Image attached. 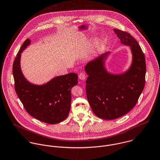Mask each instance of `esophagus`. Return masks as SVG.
<instances>
[{
	"mask_svg": "<svg viewBox=\"0 0 160 160\" xmlns=\"http://www.w3.org/2000/svg\"><path fill=\"white\" fill-rule=\"evenodd\" d=\"M79 78L81 80H84L86 79V74L84 73H80L79 74Z\"/></svg>",
	"mask_w": 160,
	"mask_h": 160,
	"instance_id": "34e87169",
	"label": "esophagus"
}]
</instances>
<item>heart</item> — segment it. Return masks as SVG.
<instances>
[{
	"mask_svg": "<svg viewBox=\"0 0 160 160\" xmlns=\"http://www.w3.org/2000/svg\"><path fill=\"white\" fill-rule=\"evenodd\" d=\"M99 44H100V40H99V39H96V40L94 41L93 43L92 44V49L93 51L96 50V49L98 48Z\"/></svg>",
	"mask_w": 160,
	"mask_h": 160,
	"instance_id": "1",
	"label": "heart"
}]
</instances>
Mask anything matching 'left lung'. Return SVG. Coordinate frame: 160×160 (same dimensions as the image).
<instances>
[{
    "label": "left lung",
    "instance_id": "obj_1",
    "mask_svg": "<svg viewBox=\"0 0 160 160\" xmlns=\"http://www.w3.org/2000/svg\"><path fill=\"white\" fill-rule=\"evenodd\" d=\"M121 43L131 47L132 61L130 68L120 74L108 73L104 59L109 52L88 62L85 70L88 103L98 117L113 120L127 114L135 106L145 86V56L136 40L129 33L114 29Z\"/></svg>",
    "mask_w": 160,
    "mask_h": 160
}]
</instances>
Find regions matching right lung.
Returning a JSON list of instances; mask_svg holds the SVG:
<instances>
[{
  "mask_svg": "<svg viewBox=\"0 0 160 160\" xmlns=\"http://www.w3.org/2000/svg\"><path fill=\"white\" fill-rule=\"evenodd\" d=\"M30 43L29 39L24 42L13 62L15 91L30 116L47 123H58L70 112L71 89L78 83V74L70 73L57 76L42 86L31 84L24 78L20 67L21 54Z\"/></svg>",
  "mask_w": 160,
  "mask_h": 160,
  "instance_id": "add662e5",
  "label": "right lung"
}]
</instances>
